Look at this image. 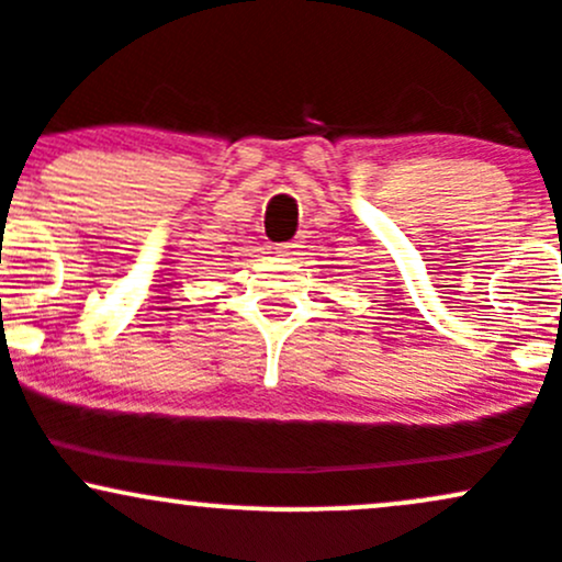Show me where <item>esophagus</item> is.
<instances>
[{
  "label": "esophagus",
  "instance_id": "obj_1",
  "mask_svg": "<svg viewBox=\"0 0 562 562\" xmlns=\"http://www.w3.org/2000/svg\"><path fill=\"white\" fill-rule=\"evenodd\" d=\"M295 248H299V245L288 243V245H280V248H274V250L280 258H291V256H295Z\"/></svg>",
  "mask_w": 562,
  "mask_h": 562
}]
</instances>
